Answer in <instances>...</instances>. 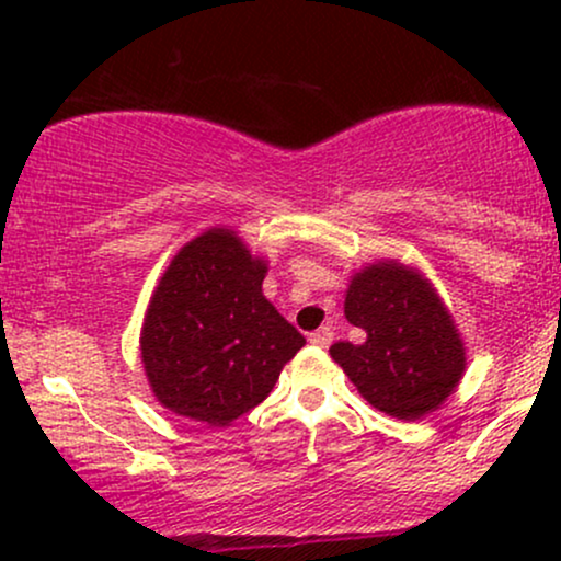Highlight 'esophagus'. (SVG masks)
<instances>
[{
  "instance_id": "obj_1",
  "label": "esophagus",
  "mask_w": 561,
  "mask_h": 561,
  "mask_svg": "<svg viewBox=\"0 0 561 561\" xmlns=\"http://www.w3.org/2000/svg\"><path fill=\"white\" fill-rule=\"evenodd\" d=\"M332 337H334V332H332V327H321V330H317V332H311V343L317 345V347H330V343H332Z\"/></svg>"
}]
</instances>
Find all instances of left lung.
Returning a JSON list of instances; mask_svg holds the SVG:
<instances>
[{"mask_svg": "<svg viewBox=\"0 0 561 561\" xmlns=\"http://www.w3.org/2000/svg\"><path fill=\"white\" fill-rule=\"evenodd\" d=\"M345 319L364 343H334L332 358L375 409L414 422L440 405L465 371V345L427 279L396 263L353 276Z\"/></svg>", "mask_w": 561, "mask_h": 561, "instance_id": "left-lung-1", "label": "left lung"}]
</instances>
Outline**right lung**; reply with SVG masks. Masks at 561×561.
Returning a JSON list of instances; mask_svg holds the SVG:
<instances>
[{
  "instance_id": "add662e5",
  "label": "right lung",
  "mask_w": 561,
  "mask_h": 561,
  "mask_svg": "<svg viewBox=\"0 0 561 561\" xmlns=\"http://www.w3.org/2000/svg\"><path fill=\"white\" fill-rule=\"evenodd\" d=\"M266 263L234 231L179 250L147 308L141 362L173 414L227 427L255 409L306 337L263 298Z\"/></svg>"
}]
</instances>
